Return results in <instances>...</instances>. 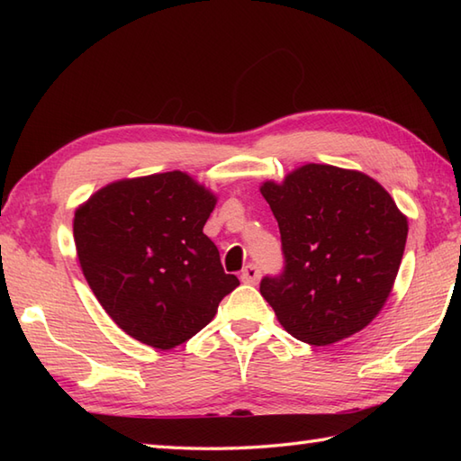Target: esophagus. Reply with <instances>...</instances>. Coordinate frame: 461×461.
Returning <instances> with one entry per match:
<instances>
[{"label": "esophagus", "mask_w": 461, "mask_h": 461, "mask_svg": "<svg viewBox=\"0 0 461 461\" xmlns=\"http://www.w3.org/2000/svg\"><path fill=\"white\" fill-rule=\"evenodd\" d=\"M241 281L248 283V285H256L259 281V267L258 266H248L241 271Z\"/></svg>", "instance_id": "34e87169"}]
</instances>
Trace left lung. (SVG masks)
Returning a JSON list of instances; mask_svg holds the SVG:
<instances>
[{
    "label": "left lung",
    "mask_w": 461,
    "mask_h": 461,
    "mask_svg": "<svg viewBox=\"0 0 461 461\" xmlns=\"http://www.w3.org/2000/svg\"><path fill=\"white\" fill-rule=\"evenodd\" d=\"M261 194L281 231L285 269L259 291L281 327L327 347L372 322L394 287L408 220L382 185L358 170L305 164Z\"/></svg>",
    "instance_id": "8db88e82"
}]
</instances>
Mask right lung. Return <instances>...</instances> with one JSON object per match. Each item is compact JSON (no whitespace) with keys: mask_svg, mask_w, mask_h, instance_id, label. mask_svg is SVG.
Returning <instances> with one entry per match:
<instances>
[{"mask_svg":"<svg viewBox=\"0 0 461 461\" xmlns=\"http://www.w3.org/2000/svg\"><path fill=\"white\" fill-rule=\"evenodd\" d=\"M215 194L190 174L124 178L75 212L83 276L126 335L170 350L200 332L240 285L203 233Z\"/></svg>","mask_w":461,"mask_h":461,"instance_id":"add662e5","label":"right lung"}]
</instances>
